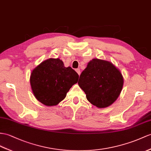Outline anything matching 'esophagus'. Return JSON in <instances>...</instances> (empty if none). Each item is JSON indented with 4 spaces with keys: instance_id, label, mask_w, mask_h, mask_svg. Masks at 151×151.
Instances as JSON below:
<instances>
[{
    "instance_id": "esophagus-1",
    "label": "esophagus",
    "mask_w": 151,
    "mask_h": 151,
    "mask_svg": "<svg viewBox=\"0 0 151 151\" xmlns=\"http://www.w3.org/2000/svg\"><path fill=\"white\" fill-rule=\"evenodd\" d=\"M76 71L77 72V73H78V75H79V76H80V74H81V71H80V69H79V68H77V69H76Z\"/></svg>"
}]
</instances>
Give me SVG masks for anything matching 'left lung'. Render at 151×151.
<instances>
[{
	"mask_svg": "<svg viewBox=\"0 0 151 151\" xmlns=\"http://www.w3.org/2000/svg\"><path fill=\"white\" fill-rule=\"evenodd\" d=\"M122 73L111 62L93 59L82 72L78 81L87 100L99 108L111 105L122 91Z\"/></svg>",
	"mask_w": 151,
	"mask_h": 151,
	"instance_id": "1",
	"label": "left lung"
}]
</instances>
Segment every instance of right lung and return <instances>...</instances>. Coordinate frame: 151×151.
<instances>
[{
  "mask_svg": "<svg viewBox=\"0 0 151 151\" xmlns=\"http://www.w3.org/2000/svg\"><path fill=\"white\" fill-rule=\"evenodd\" d=\"M79 75L70 67H65L59 58L43 61L31 72L30 83L35 97L47 106H56L65 98Z\"/></svg>",
  "mask_w": 151,
  "mask_h": 151,
  "instance_id": "1",
  "label": "right lung"
}]
</instances>
